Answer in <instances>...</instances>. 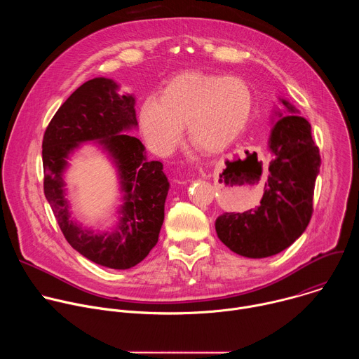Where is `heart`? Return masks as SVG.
<instances>
[{
  "label": "heart",
  "instance_id": "b5f03b06",
  "mask_svg": "<svg viewBox=\"0 0 359 359\" xmlns=\"http://www.w3.org/2000/svg\"><path fill=\"white\" fill-rule=\"evenodd\" d=\"M254 107L248 83L238 76L186 72L170 79L137 111L139 130L159 156H169L183 137L208 153L231 146L244 132Z\"/></svg>",
  "mask_w": 359,
  "mask_h": 359
}]
</instances>
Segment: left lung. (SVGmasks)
<instances>
[{
    "instance_id": "1",
    "label": "left lung",
    "mask_w": 359,
    "mask_h": 359,
    "mask_svg": "<svg viewBox=\"0 0 359 359\" xmlns=\"http://www.w3.org/2000/svg\"><path fill=\"white\" fill-rule=\"evenodd\" d=\"M288 115L278 109L270 136L269 179L255 209L244 213H223L216 231L223 244L248 259H264L290 247L309 226L313 196L320 173V149L311 136V125L281 99Z\"/></svg>"
}]
</instances>
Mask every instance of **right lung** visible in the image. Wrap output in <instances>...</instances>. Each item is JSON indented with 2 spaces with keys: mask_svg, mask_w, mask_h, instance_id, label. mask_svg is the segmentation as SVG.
<instances>
[{
  "mask_svg": "<svg viewBox=\"0 0 359 359\" xmlns=\"http://www.w3.org/2000/svg\"><path fill=\"white\" fill-rule=\"evenodd\" d=\"M136 126L135 97L119 95L112 79L93 78L64 102L42 140L43 193L62 234L83 257L115 270L136 266L156 245L169 191L163 165L149 162L142 142L123 133ZM83 141H97L118 168L124 204L109 232L95 233L70 219L62 175Z\"/></svg>",
  "mask_w": 359,
  "mask_h": 359,
  "instance_id": "obj_1",
  "label": "right lung"
}]
</instances>
